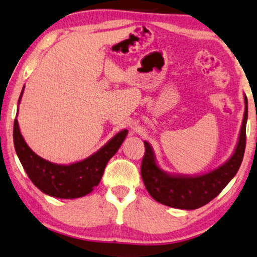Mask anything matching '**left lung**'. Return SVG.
<instances>
[{"label": "left lung", "mask_w": 257, "mask_h": 257, "mask_svg": "<svg viewBox=\"0 0 257 257\" xmlns=\"http://www.w3.org/2000/svg\"><path fill=\"white\" fill-rule=\"evenodd\" d=\"M239 143L227 162L213 172L202 176H170L156 166L153 151L145 141V155L141 161V177L147 191L156 202L182 210H195L215 198L228 182L235 176L242 162L246 148V124L248 117L247 98Z\"/></svg>", "instance_id": "left-lung-1"}]
</instances>
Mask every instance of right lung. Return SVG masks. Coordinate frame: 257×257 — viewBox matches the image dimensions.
Here are the masks:
<instances>
[{"label":"right lung","mask_w":257,"mask_h":257,"mask_svg":"<svg viewBox=\"0 0 257 257\" xmlns=\"http://www.w3.org/2000/svg\"><path fill=\"white\" fill-rule=\"evenodd\" d=\"M127 133V130L119 132L97 153L69 166L51 163L33 153L21 135L17 119L14 122V145L29 178L40 191L57 198L73 199L88 195L97 187L107 161L119 150Z\"/></svg>","instance_id":"1"}]
</instances>
